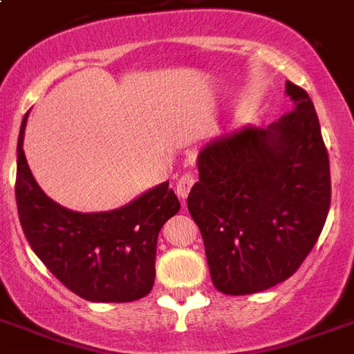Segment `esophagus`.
<instances>
[{
    "instance_id": "34e87169",
    "label": "esophagus",
    "mask_w": 354,
    "mask_h": 354,
    "mask_svg": "<svg viewBox=\"0 0 354 354\" xmlns=\"http://www.w3.org/2000/svg\"><path fill=\"white\" fill-rule=\"evenodd\" d=\"M193 183H195V176H193L191 172H185V174H182V176L178 178L176 193H178V196L182 198V201H185V198H187L189 191H191V187H193Z\"/></svg>"
}]
</instances>
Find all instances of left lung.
I'll use <instances>...</instances> for the list:
<instances>
[{
	"label": "left lung",
	"instance_id": "left-lung-1",
	"mask_svg": "<svg viewBox=\"0 0 354 354\" xmlns=\"http://www.w3.org/2000/svg\"><path fill=\"white\" fill-rule=\"evenodd\" d=\"M293 111L267 128L207 142L187 196L213 286L249 295L290 279L314 249L330 207V167L314 104L286 81Z\"/></svg>",
	"mask_w": 354,
	"mask_h": 354
}]
</instances>
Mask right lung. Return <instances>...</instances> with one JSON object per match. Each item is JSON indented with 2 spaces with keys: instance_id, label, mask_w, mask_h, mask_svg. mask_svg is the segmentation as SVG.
<instances>
[{
  "instance_id": "add662e5",
  "label": "right lung",
  "mask_w": 354,
  "mask_h": 354,
  "mask_svg": "<svg viewBox=\"0 0 354 354\" xmlns=\"http://www.w3.org/2000/svg\"><path fill=\"white\" fill-rule=\"evenodd\" d=\"M24 117L16 159V206L26 239L51 274L93 303H131L148 295L156 279L161 226L180 202L169 182L126 206L80 213L53 202L31 174L24 153Z\"/></svg>"
}]
</instances>
